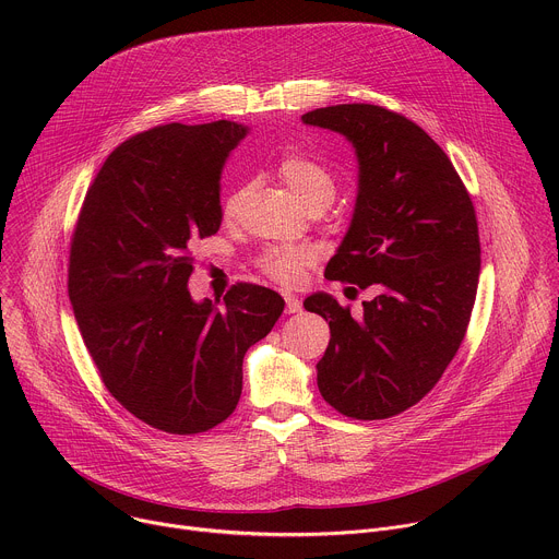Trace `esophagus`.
Here are the masks:
<instances>
[{"label": "esophagus", "mask_w": 559, "mask_h": 559, "mask_svg": "<svg viewBox=\"0 0 559 559\" xmlns=\"http://www.w3.org/2000/svg\"><path fill=\"white\" fill-rule=\"evenodd\" d=\"M283 298H285V311H287V313H296V311L302 309V302H300V298H298L296 294L285 292Z\"/></svg>", "instance_id": "1"}]
</instances>
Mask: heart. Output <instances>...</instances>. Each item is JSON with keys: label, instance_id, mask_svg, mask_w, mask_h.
Here are the masks:
<instances>
[{"label": "heart", "instance_id": "b5f03b06", "mask_svg": "<svg viewBox=\"0 0 559 559\" xmlns=\"http://www.w3.org/2000/svg\"><path fill=\"white\" fill-rule=\"evenodd\" d=\"M278 177L296 197V201L309 207H328L336 197V181L334 177L313 158L307 156H285L278 164ZM248 190L234 192L225 203V216L234 218L241 210ZM309 263V254L305 250H270L261 259V267L267 276L283 285H292L300 278L305 265Z\"/></svg>", "mask_w": 559, "mask_h": 559}]
</instances>
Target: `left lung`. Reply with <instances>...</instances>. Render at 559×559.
<instances>
[{
	"label": "left lung",
	"instance_id": "1",
	"mask_svg": "<svg viewBox=\"0 0 559 559\" xmlns=\"http://www.w3.org/2000/svg\"><path fill=\"white\" fill-rule=\"evenodd\" d=\"M302 123L343 134L358 158L352 223L325 276L376 292L362 318L325 292L305 298L332 334L318 389L347 418H391L436 386L466 334L480 276L475 210L444 150L407 117L341 104Z\"/></svg>",
	"mask_w": 559,
	"mask_h": 559
}]
</instances>
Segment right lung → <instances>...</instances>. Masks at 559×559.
I'll return each instance as SVG.
<instances>
[{"instance_id": "obj_1", "label": "right lung", "mask_w": 559, "mask_h": 559, "mask_svg": "<svg viewBox=\"0 0 559 559\" xmlns=\"http://www.w3.org/2000/svg\"><path fill=\"white\" fill-rule=\"evenodd\" d=\"M248 134L234 121L168 123L106 158L70 243L68 296L106 389L145 425L192 436L223 423L243 389L246 352L285 300L236 283L197 302L194 252L221 227V173Z\"/></svg>"}]
</instances>
